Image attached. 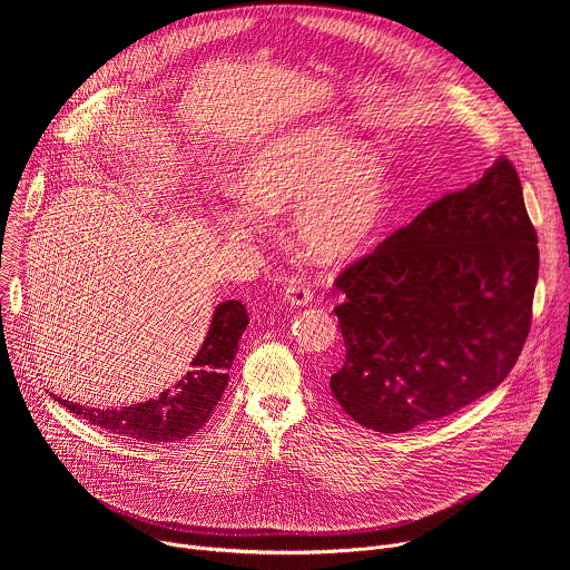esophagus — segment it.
Listing matches in <instances>:
<instances>
[{"label": "esophagus", "instance_id": "obj_1", "mask_svg": "<svg viewBox=\"0 0 570 570\" xmlns=\"http://www.w3.org/2000/svg\"><path fill=\"white\" fill-rule=\"evenodd\" d=\"M286 302L293 304V306H306L308 302H313V291L308 284L304 282H291L286 286V293H284Z\"/></svg>", "mask_w": 570, "mask_h": 570}]
</instances>
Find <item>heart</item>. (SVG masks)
Masks as SVG:
<instances>
[{"label": "heart", "instance_id": "heart-1", "mask_svg": "<svg viewBox=\"0 0 570 570\" xmlns=\"http://www.w3.org/2000/svg\"><path fill=\"white\" fill-rule=\"evenodd\" d=\"M356 141L332 130L291 132L259 150L240 178L248 205L220 216L229 236L266 232V216L295 205L293 234L317 262H343L361 253L387 209V183L379 157L354 153Z\"/></svg>", "mask_w": 570, "mask_h": 570}]
</instances>
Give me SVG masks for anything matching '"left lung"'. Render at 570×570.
I'll return each mask as SVG.
<instances>
[{"instance_id": "obj_1", "label": "left lung", "mask_w": 570, "mask_h": 570, "mask_svg": "<svg viewBox=\"0 0 570 570\" xmlns=\"http://www.w3.org/2000/svg\"><path fill=\"white\" fill-rule=\"evenodd\" d=\"M537 277L521 180L499 157L336 277L347 350L330 383L336 401L390 435L492 392L525 345Z\"/></svg>"}]
</instances>
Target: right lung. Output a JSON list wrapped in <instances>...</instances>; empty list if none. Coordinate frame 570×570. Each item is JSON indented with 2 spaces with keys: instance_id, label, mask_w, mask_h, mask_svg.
I'll use <instances>...</instances> for the list:
<instances>
[{
  "instance_id": "obj_1",
  "label": "right lung",
  "mask_w": 570,
  "mask_h": 570,
  "mask_svg": "<svg viewBox=\"0 0 570 570\" xmlns=\"http://www.w3.org/2000/svg\"><path fill=\"white\" fill-rule=\"evenodd\" d=\"M248 322L250 317L246 306L238 299L218 304L207 338L203 341L200 352L194 356L189 372L180 376L174 387L165 390L155 399L124 405L119 411L88 409V405L65 399H58V403L67 405L76 417H83L88 424H95L101 431L115 433L124 440L128 438L150 444H171L187 440L209 422L216 403L220 401L229 379L227 372L238 350V338L246 332Z\"/></svg>"
}]
</instances>
